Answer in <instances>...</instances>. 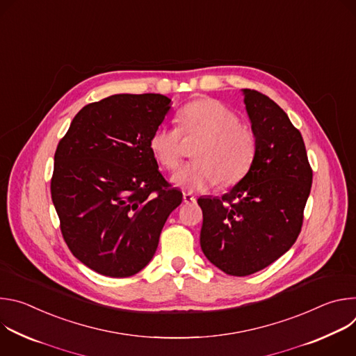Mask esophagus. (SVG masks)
Returning a JSON list of instances; mask_svg holds the SVG:
<instances>
[{"mask_svg":"<svg viewBox=\"0 0 356 356\" xmlns=\"http://www.w3.org/2000/svg\"><path fill=\"white\" fill-rule=\"evenodd\" d=\"M183 201L187 202V204H188V202H195V197L191 195L190 193H184L183 194Z\"/></svg>","mask_w":356,"mask_h":356,"instance_id":"34e87169","label":"esophagus"}]
</instances>
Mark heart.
Masks as SVG:
<instances>
[{"mask_svg":"<svg viewBox=\"0 0 356 356\" xmlns=\"http://www.w3.org/2000/svg\"><path fill=\"white\" fill-rule=\"evenodd\" d=\"M177 121L187 138H201L194 149V162L181 166L172 181L190 193L207 190L221 181H239L248 172L257 150L250 127L239 122L235 111L214 98H200L184 106ZM152 155L165 168L176 169L183 155L177 128L158 127L150 136Z\"/></svg>","mask_w":356,"mask_h":356,"instance_id":"1","label":"heart"}]
</instances>
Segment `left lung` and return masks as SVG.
Here are the masks:
<instances>
[{
    "mask_svg": "<svg viewBox=\"0 0 356 356\" xmlns=\"http://www.w3.org/2000/svg\"><path fill=\"white\" fill-rule=\"evenodd\" d=\"M257 138L248 173L222 197H200V245L231 276H248L279 259L296 242L313 172L298 129L273 99L243 88Z\"/></svg>",
    "mask_w": 356,
    "mask_h": 356,
    "instance_id": "1",
    "label": "left lung"
}]
</instances>
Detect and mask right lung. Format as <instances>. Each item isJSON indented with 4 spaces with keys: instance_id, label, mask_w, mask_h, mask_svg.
Wrapping results in <instances>:
<instances>
[{
    "instance_id": "add662e5",
    "label": "right lung",
    "mask_w": 356,
    "mask_h": 356,
    "mask_svg": "<svg viewBox=\"0 0 356 356\" xmlns=\"http://www.w3.org/2000/svg\"><path fill=\"white\" fill-rule=\"evenodd\" d=\"M170 103L162 94L110 95L83 107L58 145L50 191L60 229L73 255L99 275L142 270L183 200L149 147Z\"/></svg>"
}]
</instances>
